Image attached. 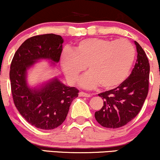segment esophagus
<instances>
[{
  "instance_id": "obj_1",
  "label": "esophagus",
  "mask_w": 160,
  "mask_h": 160,
  "mask_svg": "<svg viewBox=\"0 0 160 160\" xmlns=\"http://www.w3.org/2000/svg\"><path fill=\"white\" fill-rule=\"evenodd\" d=\"M78 95H79V97H91V95L89 94V93H84V92H82V91L79 92Z\"/></svg>"
}]
</instances>
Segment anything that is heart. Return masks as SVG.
I'll list each match as a JSON object with an SVG mask.
<instances>
[{"label": "heart", "mask_w": 160, "mask_h": 160, "mask_svg": "<svg viewBox=\"0 0 160 160\" xmlns=\"http://www.w3.org/2000/svg\"><path fill=\"white\" fill-rule=\"evenodd\" d=\"M135 57L134 46L127 39L88 38L77 42L72 51L65 50L61 64L71 83L76 82L88 66L90 72L81 78V86L93 88L101 84L104 89L112 90L127 79Z\"/></svg>", "instance_id": "1"}]
</instances>
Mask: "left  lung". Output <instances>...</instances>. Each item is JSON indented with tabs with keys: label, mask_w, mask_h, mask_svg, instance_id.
I'll use <instances>...</instances> for the list:
<instances>
[{
	"label": "left lung",
	"mask_w": 160,
	"mask_h": 160,
	"mask_svg": "<svg viewBox=\"0 0 160 160\" xmlns=\"http://www.w3.org/2000/svg\"><path fill=\"white\" fill-rule=\"evenodd\" d=\"M134 42L137 60L128 78L118 88L98 94L103 99V106L95 112V118L106 128H119L134 119L148 96L150 63L142 46Z\"/></svg>",
	"instance_id": "8db88e82"
}]
</instances>
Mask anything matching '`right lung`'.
<instances>
[{
    "label": "right lung",
    "mask_w": 160,
    "mask_h": 160,
    "mask_svg": "<svg viewBox=\"0 0 160 160\" xmlns=\"http://www.w3.org/2000/svg\"><path fill=\"white\" fill-rule=\"evenodd\" d=\"M63 39L61 36L47 33L26 39L12 58L9 71L14 104L21 115L31 125L41 129L61 126L68 114L78 90L68 87L53 78L39 87L31 88L27 72L39 60L51 61L55 65L61 58Z\"/></svg>",
    "instance_id": "add662e5"
}]
</instances>
